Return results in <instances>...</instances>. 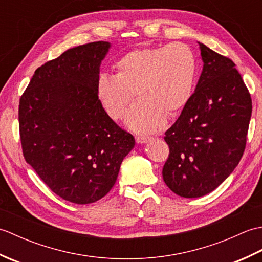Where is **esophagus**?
I'll use <instances>...</instances> for the list:
<instances>
[{
    "label": "esophagus",
    "mask_w": 262,
    "mask_h": 262,
    "mask_svg": "<svg viewBox=\"0 0 262 262\" xmlns=\"http://www.w3.org/2000/svg\"><path fill=\"white\" fill-rule=\"evenodd\" d=\"M149 140H151V138L147 137V136H137V137H136V142H137L138 144L147 143Z\"/></svg>",
    "instance_id": "1"
}]
</instances>
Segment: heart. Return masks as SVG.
<instances>
[{
	"instance_id": "heart-1",
	"label": "heart",
	"mask_w": 262,
	"mask_h": 262,
	"mask_svg": "<svg viewBox=\"0 0 262 262\" xmlns=\"http://www.w3.org/2000/svg\"><path fill=\"white\" fill-rule=\"evenodd\" d=\"M115 76L100 74L96 93L104 113L119 120L135 96L140 99L128 111L126 125L137 133L161 129L166 114L177 115L192 98L197 60L185 43L133 49L114 65Z\"/></svg>"
}]
</instances>
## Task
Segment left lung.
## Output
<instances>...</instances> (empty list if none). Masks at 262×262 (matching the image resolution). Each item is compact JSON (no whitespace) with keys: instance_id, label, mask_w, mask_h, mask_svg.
Returning a JSON list of instances; mask_svg holds the SVG:
<instances>
[{"instance_id":"8db88e82","label":"left lung","mask_w":262,"mask_h":262,"mask_svg":"<svg viewBox=\"0 0 262 262\" xmlns=\"http://www.w3.org/2000/svg\"><path fill=\"white\" fill-rule=\"evenodd\" d=\"M203 72L192 98L165 132V185L178 196L211 192L240 162L252 113L251 96L230 58L199 42Z\"/></svg>"}]
</instances>
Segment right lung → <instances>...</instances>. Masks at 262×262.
<instances>
[{
    "label": "right lung",
    "mask_w": 262,
    "mask_h": 262,
    "mask_svg": "<svg viewBox=\"0 0 262 262\" xmlns=\"http://www.w3.org/2000/svg\"><path fill=\"white\" fill-rule=\"evenodd\" d=\"M110 48L96 41L38 68L20 98L19 128L28 164L68 202L91 204L114 187L135 138L109 118L96 83Z\"/></svg>",
    "instance_id": "obj_1"
}]
</instances>
